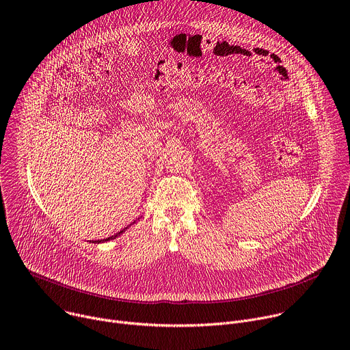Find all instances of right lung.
Returning a JSON list of instances; mask_svg holds the SVG:
<instances>
[{"label":"right lung","mask_w":350,"mask_h":350,"mask_svg":"<svg viewBox=\"0 0 350 350\" xmlns=\"http://www.w3.org/2000/svg\"><path fill=\"white\" fill-rule=\"evenodd\" d=\"M125 229H122V230H120L117 234H114V236H110V237H107V239H103V240H98V241H95V243H103V241H107V240H111V239H116L117 236H120L122 232H124Z\"/></svg>","instance_id":"right-lung-1"}]
</instances>
